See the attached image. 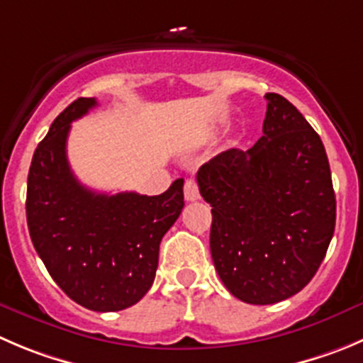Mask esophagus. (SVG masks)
Instances as JSON below:
<instances>
[{"label":"esophagus","instance_id":"1","mask_svg":"<svg viewBox=\"0 0 363 363\" xmlns=\"http://www.w3.org/2000/svg\"><path fill=\"white\" fill-rule=\"evenodd\" d=\"M184 194L187 201H198V199L201 198V196H199V187L194 179H187V182H185Z\"/></svg>","mask_w":363,"mask_h":363}]
</instances>
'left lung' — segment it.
<instances>
[{"mask_svg": "<svg viewBox=\"0 0 363 363\" xmlns=\"http://www.w3.org/2000/svg\"><path fill=\"white\" fill-rule=\"evenodd\" d=\"M264 135L198 171L212 206L210 251L224 287L250 305L298 294L315 276L335 231L330 162L303 113L269 92Z\"/></svg>", "mask_w": 363, "mask_h": 363, "instance_id": "left-lung-1", "label": "left lung"}]
</instances>
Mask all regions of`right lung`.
<instances>
[{"mask_svg": "<svg viewBox=\"0 0 363 363\" xmlns=\"http://www.w3.org/2000/svg\"><path fill=\"white\" fill-rule=\"evenodd\" d=\"M98 105L78 98L33 153L26 220L40 260L58 287L94 312L135 305L153 285L162 237L184 208V178L160 196L103 194L82 185L65 153L71 123Z\"/></svg>", "mask_w": 363, "mask_h": 363, "instance_id": "add662e5", "label": "right lung"}]
</instances>
